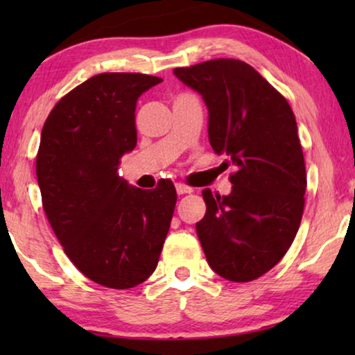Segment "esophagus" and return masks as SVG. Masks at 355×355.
I'll list each match as a JSON object with an SVG mask.
<instances>
[{"instance_id": "1", "label": "esophagus", "mask_w": 355, "mask_h": 355, "mask_svg": "<svg viewBox=\"0 0 355 355\" xmlns=\"http://www.w3.org/2000/svg\"><path fill=\"white\" fill-rule=\"evenodd\" d=\"M176 192L179 193V196H184V193H191L192 187L186 186V184H176Z\"/></svg>"}]
</instances>
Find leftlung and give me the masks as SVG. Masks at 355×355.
<instances>
[{
	"label": "left lung",
	"instance_id": "1",
	"mask_svg": "<svg viewBox=\"0 0 355 355\" xmlns=\"http://www.w3.org/2000/svg\"><path fill=\"white\" fill-rule=\"evenodd\" d=\"M173 72L202 95L211 148L236 168L230 196L202 192L207 213L196 230L208 265L234 283L260 278L288 252L304 213L307 174L293 110L244 61Z\"/></svg>",
	"mask_w": 355,
	"mask_h": 355
}]
</instances>
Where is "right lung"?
<instances>
[{"instance_id": "right-lung-1", "label": "right lung", "mask_w": 355, "mask_h": 355, "mask_svg": "<svg viewBox=\"0 0 355 355\" xmlns=\"http://www.w3.org/2000/svg\"><path fill=\"white\" fill-rule=\"evenodd\" d=\"M159 82L137 72L94 76L58 101L42 129L43 210L77 270L106 288H134L153 273L176 207L171 181L142 191L118 173L137 145L139 96Z\"/></svg>"}]
</instances>
